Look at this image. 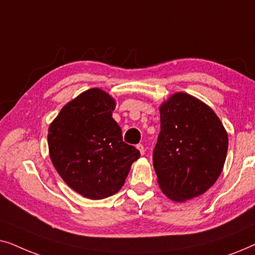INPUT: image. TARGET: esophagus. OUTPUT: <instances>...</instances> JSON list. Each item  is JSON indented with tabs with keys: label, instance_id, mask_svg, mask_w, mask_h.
I'll return each instance as SVG.
<instances>
[{
	"label": "esophagus",
	"instance_id": "obj_1",
	"mask_svg": "<svg viewBox=\"0 0 255 255\" xmlns=\"http://www.w3.org/2000/svg\"><path fill=\"white\" fill-rule=\"evenodd\" d=\"M137 148L139 149V152H140L141 155L145 154V147H144V146H142L141 144H138V145H137Z\"/></svg>",
	"mask_w": 255,
	"mask_h": 255
}]
</instances>
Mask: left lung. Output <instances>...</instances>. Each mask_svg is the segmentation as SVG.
<instances>
[{
    "mask_svg": "<svg viewBox=\"0 0 255 255\" xmlns=\"http://www.w3.org/2000/svg\"><path fill=\"white\" fill-rule=\"evenodd\" d=\"M160 124L153 166L162 193L175 202L204 194L221 175L228 153L221 120L196 97L176 93L160 106Z\"/></svg>",
    "mask_w": 255,
    "mask_h": 255,
    "instance_id": "obj_1",
    "label": "left lung"
}]
</instances>
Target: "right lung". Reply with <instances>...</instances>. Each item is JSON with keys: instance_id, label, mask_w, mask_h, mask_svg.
<instances>
[{"instance_id": "add662e5", "label": "right lung", "mask_w": 255, "mask_h": 255, "mask_svg": "<svg viewBox=\"0 0 255 255\" xmlns=\"http://www.w3.org/2000/svg\"><path fill=\"white\" fill-rule=\"evenodd\" d=\"M115 107L109 94L88 89L66 104L48 128L54 168L73 190L90 200L116 194L140 156L134 146L123 141L113 118Z\"/></svg>"}]
</instances>
